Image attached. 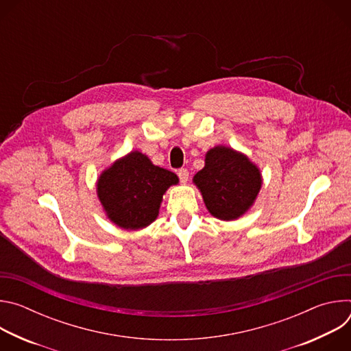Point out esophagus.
I'll use <instances>...</instances> for the list:
<instances>
[{"instance_id": "esophagus-1", "label": "esophagus", "mask_w": 351, "mask_h": 351, "mask_svg": "<svg viewBox=\"0 0 351 351\" xmlns=\"http://www.w3.org/2000/svg\"><path fill=\"white\" fill-rule=\"evenodd\" d=\"M178 175H179V179L182 183H186L189 180V171L186 168H182L178 171Z\"/></svg>"}]
</instances>
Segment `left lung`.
I'll use <instances>...</instances> for the list:
<instances>
[{
    "label": "left lung",
    "mask_w": 351,
    "mask_h": 351,
    "mask_svg": "<svg viewBox=\"0 0 351 351\" xmlns=\"http://www.w3.org/2000/svg\"><path fill=\"white\" fill-rule=\"evenodd\" d=\"M193 182L211 215L223 221L237 219L252 207L263 183L260 169L253 162L223 145L210 149L206 167L195 173Z\"/></svg>",
    "instance_id": "8db88e82"
}]
</instances>
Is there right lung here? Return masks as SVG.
Masks as SVG:
<instances>
[{
    "label": "right lung",
    "instance_id": "add662e5",
    "mask_svg": "<svg viewBox=\"0 0 351 351\" xmlns=\"http://www.w3.org/2000/svg\"><path fill=\"white\" fill-rule=\"evenodd\" d=\"M178 182L173 172L153 165L138 152H132L101 173L97 194L115 225L136 230L156 221L164 193Z\"/></svg>",
    "mask_w": 351,
    "mask_h": 351
}]
</instances>
